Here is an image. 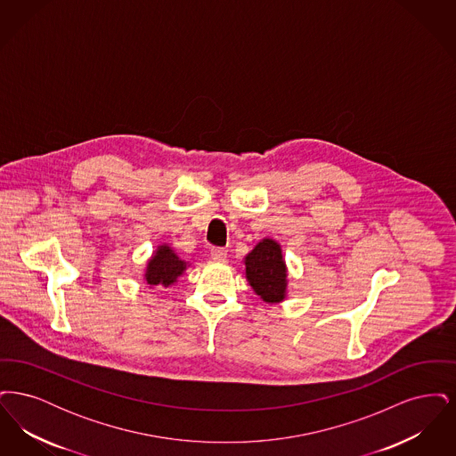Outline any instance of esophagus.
<instances>
[{
    "mask_svg": "<svg viewBox=\"0 0 456 456\" xmlns=\"http://www.w3.org/2000/svg\"><path fill=\"white\" fill-rule=\"evenodd\" d=\"M210 256L217 261L225 260V258H227V251H225L224 248H212Z\"/></svg>",
    "mask_w": 456,
    "mask_h": 456,
    "instance_id": "1",
    "label": "esophagus"
}]
</instances>
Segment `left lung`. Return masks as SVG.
Wrapping results in <instances>:
<instances>
[{
	"label": "left lung",
	"mask_w": 456,
	"mask_h": 456,
	"mask_svg": "<svg viewBox=\"0 0 456 456\" xmlns=\"http://www.w3.org/2000/svg\"><path fill=\"white\" fill-rule=\"evenodd\" d=\"M246 281L261 301L282 303L287 297V265L275 239L265 238L246 255Z\"/></svg>",
	"instance_id": "1"
}]
</instances>
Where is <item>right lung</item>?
I'll use <instances>...</instances> for the list:
<instances>
[{
    "mask_svg": "<svg viewBox=\"0 0 456 456\" xmlns=\"http://www.w3.org/2000/svg\"><path fill=\"white\" fill-rule=\"evenodd\" d=\"M188 266H190V263L181 260L174 253V249L169 244H160L153 251L151 260L145 266L143 282L151 287H155V285L171 287L186 272Z\"/></svg>",
    "mask_w": 456,
    "mask_h": 456,
    "instance_id": "add662e5",
    "label": "right lung"
}]
</instances>
